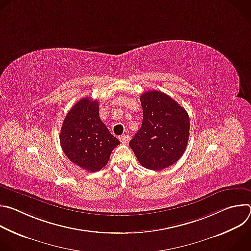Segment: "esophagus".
<instances>
[{
    "mask_svg": "<svg viewBox=\"0 0 251 251\" xmlns=\"http://www.w3.org/2000/svg\"><path fill=\"white\" fill-rule=\"evenodd\" d=\"M119 140H120V142L122 143V144H127V143L130 140V136L129 135H122V136L119 137Z\"/></svg>",
    "mask_w": 251,
    "mask_h": 251,
    "instance_id": "obj_1",
    "label": "esophagus"
}]
</instances>
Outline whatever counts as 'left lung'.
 Listing matches in <instances>:
<instances>
[{
    "instance_id": "obj_1",
    "label": "left lung",
    "mask_w": 251,
    "mask_h": 251,
    "mask_svg": "<svg viewBox=\"0 0 251 251\" xmlns=\"http://www.w3.org/2000/svg\"><path fill=\"white\" fill-rule=\"evenodd\" d=\"M140 100L142 126L129 146L143 167L163 170L175 164L185 153L190 118L183 107L164 92L148 91L140 96Z\"/></svg>"
}]
</instances>
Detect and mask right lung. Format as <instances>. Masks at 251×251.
<instances>
[{
  "mask_svg": "<svg viewBox=\"0 0 251 251\" xmlns=\"http://www.w3.org/2000/svg\"><path fill=\"white\" fill-rule=\"evenodd\" d=\"M65 156L83 170L97 172L120 144L99 117L98 100L80 99L66 114L59 135Z\"/></svg>",
  "mask_w": 251,
  "mask_h": 251,
  "instance_id": "add662e5",
  "label": "right lung"
}]
</instances>
